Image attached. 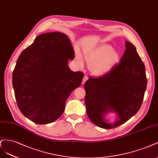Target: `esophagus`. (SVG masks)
<instances>
[{"mask_svg": "<svg viewBox=\"0 0 158 158\" xmlns=\"http://www.w3.org/2000/svg\"><path fill=\"white\" fill-rule=\"evenodd\" d=\"M88 79V77L86 75H85L84 77H83V82H82V84H84L86 81H87Z\"/></svg>", "mask_w": 158, "mask_h": 158, "instance_id": "34e87169", "label": "esophagus"}]
</instances>
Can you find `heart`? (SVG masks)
Listing matches in <instances>:
<instances>
[{
  "label": "heart",
  "mask_w": 158,
  "mask_h": 158,
  "mask_svg": "<svg viewBox=\"0 0 158 158\" xmlns=\"http://www.w3.org/2000/svg\"><path fill=\"white\" fill-rule=\"evenodd\" d=\"M90 72L96 76L108 73L119 62V54L109 45H103L85 54ZM81 63V60H80Z\"/></svg>",
  "instance_id": "1"
}]
</instances>
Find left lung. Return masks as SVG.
<instances>
[{
  "mask_svg": "<svg viewBox=\"0 0 158 158\" xmlns=\"http://www.w3.org/2000/svg\"><path fill=\"white\" fill-rule=\"evenodd\" d=\"M125 51L119 62L99 77H89L85 83V106L90 120L103 129L123 124L140 108L147 86L145 66L135 46L125 41ZM109 111L118 114L114 124L104 115Z\"/></svg>",
  "mask_w": 158,
  "mask_h": 158,
  "instance_id": "8db88e82",
  "label": "left lung"
}]
</instances>
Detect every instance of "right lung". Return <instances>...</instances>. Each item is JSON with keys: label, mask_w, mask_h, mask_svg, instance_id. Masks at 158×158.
I'll return each mask as SVG.
<instances>
[{"label": "right lung", "mask_w": 158, "mask_h": 158, "mask_svg": "<svg viewBox=\"0 0 158 158\" xmlns=\"http://www.w3.org/2000/svg\"><path fill=\"white\" fill-rule=\"evenodd\" d=\"M75 52L66 35L60 32L39 35L23 50L12 73L18 108L27 119L48 124L64 113L71 93L82 83L84 74L69 68Z\"/></svg>", "instance_id": "right-lung-1"}]
</instances>
